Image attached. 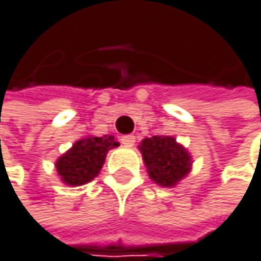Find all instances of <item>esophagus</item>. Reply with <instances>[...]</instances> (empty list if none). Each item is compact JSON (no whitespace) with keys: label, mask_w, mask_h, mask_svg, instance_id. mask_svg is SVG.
<instances>
[{"label":"esophagus","mask_w":261,"mask_h":261,"mask_svg":"<svg viewBox=\"0 0 261 261\" xmlns=\"http://www.w3.org/2000/svg\"><path fill=\"white\" fill-rule=\"evenodd\" d=\"M122 144L123 146H126V147H133L135 146V142H136V138L133 136V135H125V136H122Z\"/></svg>","instance_id":"1"}]
</instances>
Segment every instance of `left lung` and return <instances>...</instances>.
<instances>
[{
    "label": "left lung",
    "mask_w": 261,
    "mask_h": 261,
    "mask_svg": "<svg viewBox=\"0 0 261 261\" xmlns=\"http://www.w3.org/2000/svg\"><path fill=\"white\" fill-rule=\"evenodd\" d=\"M149 176L162 187H173L190 169V155L169 136L146 138L139 146Z\"/></svg>",
    "instance_id": "1"
}]
</instances>
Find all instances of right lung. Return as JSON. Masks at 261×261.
<instances>
[{
  "label": "right lung",
  "mask_w": 261,
  "mask_h": 261,
  "mask_svg": "<svg viewBox=\"0 0 261 261\" xmlns=\"http://www.w3.org/2000/svg\"><path fill=\"white\" fill-rule=\"evenodd\" d=\"M112 136L84 138L57 162V171L61 180L68 185H82L98 176L109 149L117 147Z\"/></svg>",
  "instance_id": "1"
}]
</instances>
